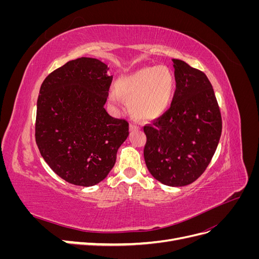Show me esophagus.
<instances>
[{
	"label": "esophagus",
	"instance_id": "34e87169",
	"mask_svg": "<svg viewBox=\"0 0 259 259\" xmlns=\"http://www.w3.org/2000/svg\"><path fill=\"white\" fill-rule=\"evenodd\" d=\"M140 127H139V125H137V124H135V123H131L130 124V130L131 131H136V130H139Z\"/></svg>",
	"mask_w": 259,
	"mask_h": 259
}]
</instances>
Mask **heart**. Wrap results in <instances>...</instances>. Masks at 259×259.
I'll return each mask as SVG.
<instances>
[{"label":"heart","mask_w":259,"mask_h":259,"mask_svg":"<svg viewBox=\"0 0 259 259\" xmlns=\"http://www.w3.org/2000/svg\"><path fill=\"white\" fill-rule=\"evenodd\" d=\"M175 89V75L166 66L139 69L116 82L110 100L116 103L119 97L128 101L131 113L142 120H151L161 115L168 107Z\"/></svg>","instance_id":"obj_1"}]
</instances>
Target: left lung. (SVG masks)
<instances>
[{
    "mask_svg": "<svg viewBox=\"0 0 259 259\" xmlns=\"http://www.w3.org/2000/svg\"><path fill=\"white\" fill-rule=\"evenodd\" d=\"M176 91L171 105L144 126L146 165L162 184L182 187L195 182L213 158L222 135L219 106L207 76L173 59Z\"/></svg>",
    "mask_w": 259,
    "mask_h": 259,
    "instance_id": "left-lung-1",
    "label": "left lung"
}]
</instances>
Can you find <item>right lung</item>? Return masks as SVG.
<instances>
[{
  "label": "right lung",
  "instance_id": "1",
  "mask_svg": "<svg viewBox=\"0 0 259 259\" xmlns=\"http://www.w3.org/2000/svg\"><path fill=\"white\" fill-rule=\"evenodd\" d=\"M95 58L70 60L45 77L36 104L35 142L49 166L66 182L83 187L104 180L128 122L104 108L112 75Z\"/></svg>",
  "mask_w": 259,
  "mask_h": 259
}]
</instances>
